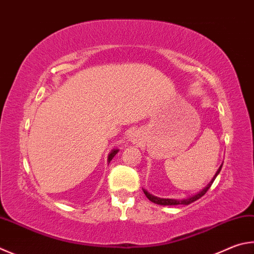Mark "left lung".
Listing matches in <instances>:
<instances>
[{
  "label": "left lung",
  "instance_id": "1",
  "mask_svg": "<svg viewBox=\"0 0 254 254\" xmlns=\"http://www.w3.org/2000/svg\"><path fill=\"white\" fill-rule=\"evenodd\" d=\"M221 168H222V164H221V167L219 168L218 171H216V173H215V175L213 177V179L211 180V182H210L209 184H207V186H206L204 189H202V190H201L200 192H197L196 194L187 197V199H182V200H177V199H162V197H158V196H154V195L150 194V193L147 192V191H145L144 189H143V192H144V194L146 195L147 199H149L151 202H153V203H155V204H160V205H178V204H186V205H188V204L192 203V202L196 201L197 199H200L201 196H203V195L205 194L206 191L209 190L210 187L212 186V183H213L215 178L218 177V174H219L220 171H221Z\"/></svg>",
  "mask_w": 254,
  "mask_h": 254
}]
</instances>
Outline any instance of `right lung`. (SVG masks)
Here are the masks:
<instances>
[{"instance_id":"obj_1","label":"right lung","mask_w":254,"mask_h":254,"mask_svg":"<svg viewBox=\"0 0 254 254\" xmlns=\"http://www.w3.org/2000/svg\"><path fill=\"white\" fill-rule=\"evenodd\" d=\"M118 152H119V150H118V149H114V150H112V152H111V153L109 154V158H108V161H109V162L113 159V156H114L115 154H117Z\"/></svg>"}]
</instances>
